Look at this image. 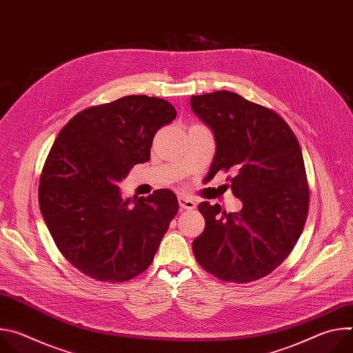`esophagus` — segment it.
<instances>
[{"label": "esophagus", "instance_id": "1", "mask_svg": "<svg viewBox=\"0 0 353 353\" xmlns=\"http://www.w3.org/2000/svg\"><path fill=\"white\" fill-rule=\"evenodd\" d=\"M179 204H180V207H181L183 210H187V211L195 208V203H194V201L190 199V198H187V196H180V198H179Z\"/></svg>", "mask_w": 353, "mask_h": 353}]
</instances>
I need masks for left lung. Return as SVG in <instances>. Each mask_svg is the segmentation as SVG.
Returning a JSON list of instances; mask_svg holds the SVG:
<instances>
[{"instance_id": "8db88e82", "label": "left lung", "mask_w": 353, "mask_h": 353, "mask_svg": "<svg viewBox=\"0 0 353 353\" xmlns=\"http://www.w3.org/2000/svg\"><path fill=\"white\" fill-rule=\"evenodd\" d=\"M190 105L215 138L210 176L233 172L230 188L243 204L229 214L208 201L198 205L205 229L192 241L194 256L222 281H257L289 256L307 218L309 187L297 138L279 114L233 92L191 96Z\"/></svg>"}]
</instances>
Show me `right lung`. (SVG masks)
Wrapping results in <instances>:
<instances>
[{
  "mask_svg": "<svg viewBox=\"0 0 353 353\" xmlns=\"http://www.w3.org/2000/svg\"><path fill=\"white\" fill-rule=\"evenodd\" d=\"M168 100L124 96L89 108L60 131L46 159L39 205L61 254L82 274L124 282L143 272L179 211L162 188L123 199L119 183L150 158L157 131L176 119Z\"/></svg>",
  "mask_w": 353,
  "mask_h": 353,
  "instance_id": "add662e5",
  "label": "right lung"
}]
</instances>
